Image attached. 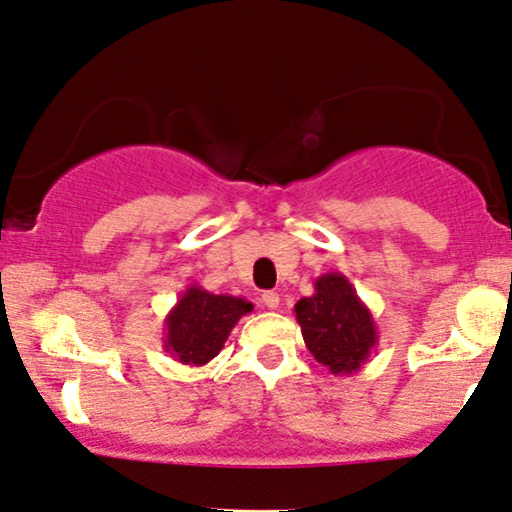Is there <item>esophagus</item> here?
Returning <instances> with one entry per match:
<instances>
[{
	"mask_svg": "<svg viewBox=\"0 0 512 512\" xmlns=\"http://www.w3.org/2000/svg\"><path fill=\"white\" fill-rule=\"evenodd\" d=\"M278 304H281V297H278V293H274V290H267V293L262 295V307L278 309Z\"/></svg>",
	"mask_w": 512,
	"mask_h": 512,
	"instance_id": "obj_1",
	"label": "esophagus"
}]
</instances>
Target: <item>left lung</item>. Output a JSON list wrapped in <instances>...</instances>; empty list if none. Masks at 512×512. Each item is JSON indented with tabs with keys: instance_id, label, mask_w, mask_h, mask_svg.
Wrapping results in <instances>:
<instances>
[{
	"instance_id": "8db88e82",
	"label": "left lung",
	"mask_w": 512,
	"mask_h": 512,
	"mask_svg": "<svg viewBox=\"0 0 512 512\" xmlns=\"http://www.w3.org/2000/svg\"><path fill=\"white\" fill-rule=\"evenodd\" d=\"M295 319L304 345L333 375L357 373L378 347L371 309L340 271L316 278L314 295L297 300Z\"/></svg>"
}]
</instances>
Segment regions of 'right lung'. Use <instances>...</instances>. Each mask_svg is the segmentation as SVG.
Returning <instances> with one entry per match:
<instances>
[{"mask_svg": "<svg viewBox=\"0 0 512 512\" xmlns=\"http://www.w3.org/2000/svg\"><path fill=\"white\" fill-rule=\"evenodd\" d=\"M250 312L252 302L245 297L215 295L193 283L165 316V352L184 366L210 364L236 323Z\"/></svg>", "mask_w": 512, "mask_h": 512, "instance_id": "right-lung-1", "label": "right lung"}]
</instances>
